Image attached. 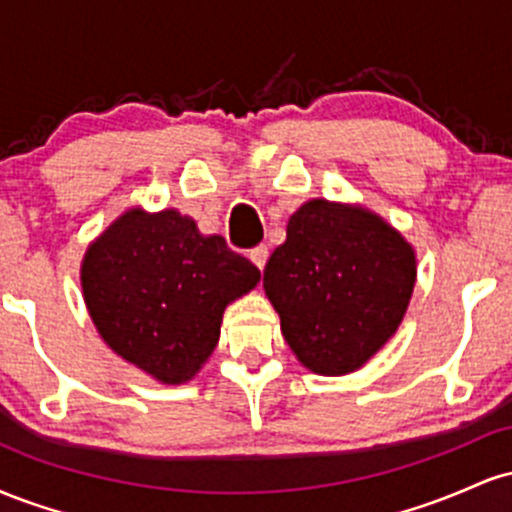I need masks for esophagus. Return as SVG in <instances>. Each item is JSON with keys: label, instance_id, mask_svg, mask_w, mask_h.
<instances>
[{"label": "esophagus", "instance_id": "1", "mask_svg": "<svg viewBox=\"0 0 512 512\" xmlns=\"http://www.w3.org/2000/svg\"><path fill=\"white\" fill-rule=\"evenodd\" d=\"M267 257H269L267 245H257V248L250 250V260L257 269H264V264H267Z\"/></svg>", "mask_w": 512, "mask_h": 512}]
</instances>
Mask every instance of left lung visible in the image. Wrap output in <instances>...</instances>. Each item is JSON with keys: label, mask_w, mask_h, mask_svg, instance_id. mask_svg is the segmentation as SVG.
Returning <instances> with one entry per match:
<instances>
[{"label": "left lung", "mask_w": 512, "mask_h": 512, "mask_svg": "<svg viewBox=\"0 0 512 512\" xmlns=\"http://www.w3.org/2000/svg\"><path fill=\"white\" fill-rule=\"evenodd\" d=\"M416 279L414 252L366 209L313 199L289 219L264 291L305 368H361L397 332Z\"/></svg>", "instance_id": "8db88e82"}]
</instances>
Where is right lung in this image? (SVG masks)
I'll list each match as a JSON object with an SVG mask.
<instances>
[{
    "mask_svg": "<svg viewBox=\"0 0 512 512\" xmlns=\"http://www.w3.org/2000/svg\"><path fill=\"white\" fill-rule=\"evenodd\" d=\"M260 269L175 209L122 214L81 264L84 301L115 354L168 385L187 383L221 334L223 308Z\"/></svg>",
    "mask_w": 512,
    "mask_h": 512,
    "instance_id": "add662e5",
    "label": "right lung"
}]
</instances>
